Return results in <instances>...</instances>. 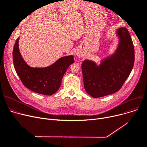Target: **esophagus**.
Masks as SVG:
<instances>
[{
  "mask_svg": "<svg viewBox=\"0 0 147 147\" xmlns=\"http://www.w3.org/2000/svg\"><path fill=\"white\" fill-rule=\"evenodd\" d=\"M78 55H79V57H80V54H78Z\"/></svg>",
  "mask_w": 147,
  "mask_h": 147,
  "instance_id": "1",
  "label": "esophagus"
}]
</instances>
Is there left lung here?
Instances as JSON below:
<instances>
[{
	"label": "left lung",
	"mask_w": 147,
	"mask_h": 147,
	"mask_svg": "<svg viewBox=\"0 0 147 147\" xmlns=\"http://www.w3.org/2000/svg\"><path fill=\"white\" fill-rule=\"evenodd\" d=\"M115 33L119 42L113 53L102 58L99 65L88 59L82 63L84 89L93 98L117 92L132 70L135 52L129 31L122 27L115 30Z\"/></svg>",
	"instance_id": "obj_1"
}]
</instances>
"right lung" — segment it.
I'll return each mask as SVG.
<instances>
[{
  "instance_id": "add662e5",
  "label": "right lung",
  "mask_w": 147,
  "mask_h": 147,
  "mask_svg": "<svg viewBox=\"0 0 147 147\" xmlns=\"http://www.w3.org/2000/svg\"><path fill=\"white\" fill-rule=\"evenodd\" d=\"M20 37L13 50V65L23 84L36 93L52 95L59 89L62 79L67 68L74 63L73 55L61 57L55 63L45 67H32L22 58L19 49Z\"/></svg>"
}]
</instances>
